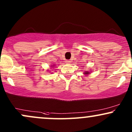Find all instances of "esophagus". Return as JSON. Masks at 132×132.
Segmentation results:
<instances>
[{"mask_svg": "<svg viewBox=\"0 0 132 132\" xmlns=\"http://www.w3.org/2000/svg\"><path fill=\"white\" fill-rule=\"evenodd\" d=\"M66 63H67V64H69V63H71V61L69 60H66Z\"/></svg>", "mask_w": 132, "mask_h": 132, "instance_id": "esophagus-1", "label": "esophagus"}]
</instances>
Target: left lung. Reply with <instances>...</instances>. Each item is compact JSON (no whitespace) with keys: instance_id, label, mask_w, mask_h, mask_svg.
Returning a JSON list of instances; mask_svg holds the SVG:
<instances>
[{"instance_id":"1","label":"left lung","mask_w":132,"mask_h":132,"mask_svg":"<svg viewBox=\"0 0 132 132\" xmlns=\"http://www.w3.org/2000/svg\"><path fill=\"white\" fill-rule=\"evenodd\" d=\"M86 72V73H85V74H88V73H89L88 72Z\"/></svg>"}]
</instances>
